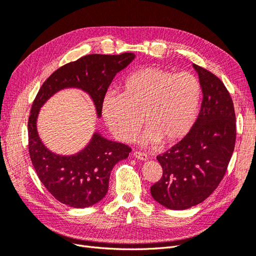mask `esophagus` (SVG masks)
<instances>
[{
    "label": "esophagus",
    "instance_id": "esophagus-1",
    "mask_svg": "<svg viewBox=\"0 0 256 256\" xmlns=\"http://www.w3.org/2000/svg\"><path fill=\"white\" fill-rule=\"evenodd\" d=\"M134 156L136 159H140V160H146L147 158H148V157H147V154L145 152H134Z\"/></svg>",
    "mask_w": 256,
    "mask_h": 256
}]
</instances>
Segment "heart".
<instances>
[{
	"label": "heart",
	"mask_w": 256,
	"mask_h": 256,
	"mask_svg": "<svg viewBox=\"0 0 256 256\" xmlns=\"http://www.w3.org/2000/svg\"><path fill=\"white\" fill-rule=\"evenodd\" d=\"M200 99L196 76L161 67H144L129 74L122 94H108L102 116L113 136L128 142L142 126L144 143L171 144L187 134Z\"/></svg>",
	"instance_id": "obj_1"
}]
</instances>
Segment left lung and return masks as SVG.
Returning a JSON list of instances; mask_svg holds the SVG:
<instances>
[{
	"label": "left lung",
	"mask_w": 256,
	"mask_h": 256,
	"mask_svg": "<svg viewBox=\"0 0 256 256\" xmlns=\"http://www.w3.org/2000/svg\"><path fill=\"white\" fill-rule=\"evenodd\" d=\"M198 72L203 100L189 132L158 154L160 180L150 187L154 200L174 210L202 203L226 175L236 141L234 104L223 82L207 69Z\"/></svg>",
	"instance_id": "left-lung-1"
}]
</instances>
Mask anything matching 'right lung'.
I'll use <instances>...</instances> for the list:
<instances>
[{
	"mask_svg": "<svg viewBox=\"0 0 256 256\" xmlns=\"http://www.w3.org/2000/svg\"><path fill=\"white\" fill-rule=\"evenodd\" d=\"M134 58V54L131 52L120 56L88 54L56 69L38 90L28 122V154L38 178L58 202L74 208L98 203L108 192L111 170L128 157L131 148L95 134L90 144L74 156L54 154L42 145L37 134L36 118L40 108L56 92L79 88L90 95L100 116L104 96L114 76Z\"/></svg>",
	"mask_w": 256,
	"mask_h": 256,
	"instance_id": "add662e5",
	"label": "right lung"
}]
</instances>
